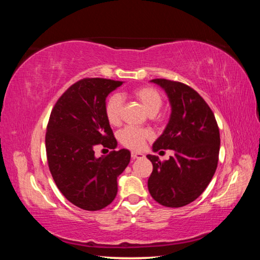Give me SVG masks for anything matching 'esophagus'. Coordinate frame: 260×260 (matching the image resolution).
<instances>
[{"instance_id":"esophagus-1","label":"esophagus","mask_w":260,"mask_h":260,"mask_svg":"<svg viewBox=\"0 0 260 260\" xmlns=\"http://www.w3.org/2000/svg\"><path fill=\"white\" fill-rule=\"evenodd\" d=\"M131 156H132V158H133V159H139V158L144 157L143 153H140V152H132Z\"/></svg>"}]
</instances>
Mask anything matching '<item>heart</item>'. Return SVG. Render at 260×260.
I'll use <instances>...</instances> for the list:
<instances>
[{
  "instance_id": "heart-1",
  "label": "heart",
  "mask_w": 260,
  "mask_h": 260,
  "mask_svg": "<svg viewBox=\"0 0 260 260\" xmlns=\"http://www.w3.org/2000/svg\"><path fill=\"white\" fill-rule=\"evenodd\" d=\"M132 96L139 101L148 114L155 116L159 111L162 105V96L155 88L143 86L139 87L132 91ZM122 98L119 94H112L109 96L104 104V113L110 125L116 126L121 119ZM151 138V132L142 128H134V127H125L118 134V139L122 146L132 149V150H140L142 149L146 141Z\"/></svg>"
}]
</instances>
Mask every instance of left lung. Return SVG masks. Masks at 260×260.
<instances>
[{
	"label": "left lung",
	"instance_id": "8db88e82",
	"mask_svg": "<svg viewBox=\"0 0 260 260\" xmlns=\"http://www.w3.org/2000/svg\"><path fill=\"white\" fill-rule=\"evenodd\" d=\"M151 82L165 90L172 109L152 150L171 149L174 155L164 161L147 156L153 166L148 189L159 204L181 208L200 197L213 178L219 159V127L212 110L191 87L167 79Z\"/></svg>",
	"mask_w": 260,
	"mask_h": 260
}]
</instances>
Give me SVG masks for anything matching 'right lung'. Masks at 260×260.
<instances>
[{"mask_svg":"<svg viewBox=\"0 0 260 260\" xmlns=\"http://www.w3.org/2000/svg\"><path fill=\"white\" fill-rule=\"evenodd\" d=\"M122 81L85 78L65 91L50 113L46 133L48 165L57 188L78 208L98 211L118 191L117 178L131 160L127 149L95 157L99 144L117 147L104 113L108 95Z\"/></svg>","mask_w":260,"mask_h":260,"instance_id":"right-lung-1","label":"right lung"}]
</instances>
